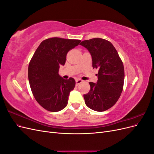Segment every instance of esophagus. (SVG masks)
<instances>
[{
    "label": "esophagus",
    "mask_w": 154,
    "mask_h": 154,
    "mask_svg": "<svg viewBox=\"0 0 154 154\" xmlns=\"http://www.w3.org/2000/svg\"><path fill=\"white\" fill-rule=\"evenodd\" d=\"M83 82V80H81V79H76V85H78L80 83H82Z\"/></svg>",
    "instance_id": "1"
}]
</instances>
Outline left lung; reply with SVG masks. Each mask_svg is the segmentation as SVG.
<instances>
[{"mask_svg":"<svg viewBox=\"0 0 154 154\" xmlns=\"http://www.w3.org/2000/svg\"><path fill=\"white\" fill-rule=\"evenodd\" d=\"M92 57L93 69H98L97 82H89L90 91L83 95L86 105L97 112L108 110L122 94L125 72L122 60L109 41L100 38L82 41Z\"/></svg>","mask_w":154,"mask_h":154,"instance_id":"8db88e82","label":"left lung"}]
</instances>
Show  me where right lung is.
<instances>
[{
  "label": "right lung",
  "instance_id": "obj_1",
  "mask_svg": "<svg viewBox=\"0 0 154 154\" xmlns=\"http://www.w3.org/2000/svg\"><path fill=\"white\" fill-rule=\"evenodd\" d=\"M80 42L58 37L46 39L32 56L28 67L31 89L36 101L48 111L58 112L67 105L76 82L72 78L65 80L60 76L59 68L66 63L69 51Z\"/></svg>",
  "mask_w": 154,
  "mask_h": 154
}]
</instances>
